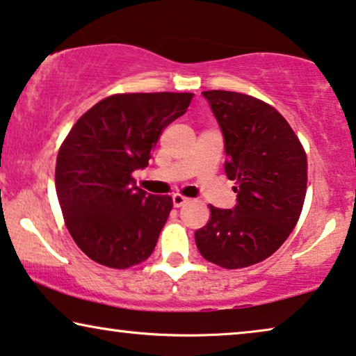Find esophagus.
Returning a JSON list of instances; mask_svg holds the SVG:
<instances>
[{
  "instance_id": "1",
  "label": "esophagus",
  "mask_w": 356,
  "mask_h": 356,
  "mask_svg": "<svg viewBox=\"0 0 356 356\" xmlns=\"http://www.w3.org/2000/svg\"><path fill=\"white\" fill-rule=\"evenodd\" d=\"M189 201L188 197H184L183 194H173V206L175 207H181V206H184V204H186Z\"/></svg>"
}]
</instances>
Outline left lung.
Segmentation results:
<instances>
[{
  "instance_id": "obj_1",
  "label": "left lung",
  "mask_w": 356,
  "mask_h": 356,
  "mask_svg": "<svg viewBox=\"0 0 356 356\" xmlns=\"http://www.w3.org/2000/svg\"><path fill=\"white\" fill-rule=\"evenodd\" d=\"M202 94L225 139V173L236 183V206L211 204L194 240L206 261L243 269L274 254L298 222L308 184L306 152L272 105L230 90Z\"/></svg>"
}]
</instances>
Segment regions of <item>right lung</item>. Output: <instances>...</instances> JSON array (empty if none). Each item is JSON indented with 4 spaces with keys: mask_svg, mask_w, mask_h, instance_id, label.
<instances>
[{
    "mask_svg": "<svg viewBox=\"0 0 356 356\" xmlns=\"http://www.w3.org/2000/svg\"><path fill=\"white\" fill-rule=\"evenodd\" d=\"M193 94H115L87 110L63 140L55 186L72 240L92 261L128 269L152 254L173 207L134 184L170 123Z\"/></svg>",
    "mask_w": 356,
    "mask_h": 356,
    "instance_id": "obj_1",
    "label": "right lung"
}]
</instances>
